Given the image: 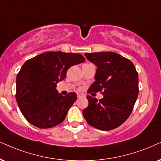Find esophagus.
Masks as SVG:
<instances>
[{
  "mask_svg": "<svg viewBox=\"0 0 161 161\" xmlns=\"http://www.w3.org/2000/svg\"><path fill=\"white\" fill-rule=\"evenodd\" d=\"M81 97H82V95L81 94H77V98H81Z\"/></svg>",
  "mask_w": 161,
  "mask_h": 161,
  "instance_id": "obj_1",
  "label": "esophagus"
}]
</instances>
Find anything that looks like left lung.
I'll return each mask as SVG.
<instances>
[{
	"mask_svg": "<svg viewBox=\"0 0 161 161\" xmlns=\"http://www.w3.org/2000/svg\"><path fill=\"white\" fill-rule=\"evenodd\" d=\"M97 66L95 81L88 93L102 92L103 98L87 96L89 106L83 110L91 126L110 130L123 124L131 114L139 93L138 73L128 59L111 51L86 53Z\"/></svg>",
	"mask_w": 161,
	"mask_h": 161,
	"instance_id": "8db88e82",
	"label": "left lung"
}]
</instances>
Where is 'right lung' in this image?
Returning a JSON list of instances; mask_svg holds the SVG:
<instances>
[{"label": "right lung", "instance_id": "right-lung-1", "mask_svg": "<svg viewBox=\"0 0 161 161\" xmlns=\"http://www.w3.org/2000/svg\"><path fill=\"white\" fill-rule=\"evenodd\" d=\"M84 62L80 53L47 51L24 63L17 75L15 98L27 122L39 128L63 122L77 94L63 96L57 90V84L65 78L69 68Z\"/></svg>", "mask_w": 161, "mask_h": 161}]
</instances>
